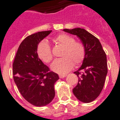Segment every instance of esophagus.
Here are the masks:
<instances>
[{"label": "esophagus", "instance_id": "esophagus-1", "mask_svg": "<svg viewBox=\"0 0 120 120\" xmlns=\"http://www.w3.org/2000/svg\"><path fill=\"white\" fill-rule=\"evenodd\" d=\"M66 76H67V75H63V74H60V75H59V78H65Z\"/></svg>", "mask_w": 120, "mask_h": 120}]
</instances>
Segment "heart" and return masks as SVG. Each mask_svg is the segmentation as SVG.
Returning a JSON list of instances; mask_svg holds the SVG:
<instances>
[{
  "label": "heart",
  "mask_w": 120,
  "mask_h": 120,
  "mask_svg": "<svg viewBox=\"0 0 120 120\" xmlns=\"http://www.w3.org/2000/svg\"><path fill=\"white\" fill-rule=\"evenodd\" d=\"M55 42L64 47L61 54L62 58L54 60L51 66L52 70L59 74L68 73L73 69L74 63L79 65L85 59L86 51L82 43L76 41L73 37L66 34H61L56 37ZM38 56L45 63H49L53 59L51 47L47 40H44L39 43Z\"/></svg>",
  "instance_id": "1"
}]
</instances>
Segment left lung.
Returning <instances> with one entry per match:
<instances>
[{
	"label": "left lung",
	"mask_w": 120,
	"mask_h": 120,
	"mask_svg": "<svg viewBox=\"0 0 120 120\" xmlns=\"http://www.w3.org/2000/svg\"><path fill=\"white\" fill-rule=\"evenodd\" d=\"M63 31L78 37L85 48L82 65L74 72L79 80L73 92L80 101L90 102L99 95L104 88L108 72L106 54L99 40L85 29L76 28Z\"/></svg>",
	"instance_id": "1"
}]
</instances>
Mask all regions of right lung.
<instances>
[{
  "label": "right lung",
  "mask_w": 120,
  "mask_h": 120,
  "mask_svg": "<svg viewBox=\"0 0 120 120\" xmlns=\"http://www.w3.org/2000/svg\"><path fill=\"white\" fill-rule=\"evenodd\" d=\"M52 31L38 32L23 40L13 63V79L19 91L28 102L37 107L47 105L55 96L54 83L59 79L38 57L37 48Z\"/></svg>",
  "instance_id": "right-lung-1"
}]
</instances>
